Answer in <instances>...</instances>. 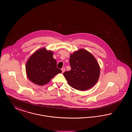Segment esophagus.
<instances>
[{
	"label": "esophagus",
	"instance_id": "obj_1",
	"mask_svg": "<svg viewBox=\"0 0 132 132\" xmlns=\"http://www.w3.org/2000/svg\"><path fill=\"white\" fill-rule=\"evenodd\" d=\"M61 70H62V73H64V71H65V69L64 68H62V69H61Z\"/></svg>",
	"mask_w": 132,
	"mask_h": 132
}]
</instances>
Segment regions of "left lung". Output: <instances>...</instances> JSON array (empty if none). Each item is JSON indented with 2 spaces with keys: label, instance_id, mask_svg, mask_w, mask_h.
Returning a JSON list of instances; mask_svg holds the SVG:
<instances>
[{
  "label": "left lung",
  "instance_id": "left-lung-1",
  "mask_svg": "<svg viewBox=\"0 0 132 132\" xmlns=\"http://www.w3.org/2000/svg\"><path fill=\"white\" fill-rule=\"evenodd\" d=\"M70 57L71 69L63 73L68 84L82 91L92 88L100 75V67L94 56L87 50L80 49Z\"/></svg>",
  "mask_w": 132,
  "mask_h": 132
}]
</instances>
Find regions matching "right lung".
<instances>
[{
	"label": "right lung",
	"instance_id": "1",
	"mask_svg": "<svg viewBox=\"0 0 132 132\" xmlns=\"http://www.w3.org/2000/svg\"><path fill=\"white\" fill-rule=\"evenodd\" d=\"M53 52L43 47L36 50L29 57L26 65V72L31 82L43 86L62 72L57 68L56 60L53 58Z\"/></svg>",
	"mask_w": 132,
	"mask_h": 132
}]
</instances>
